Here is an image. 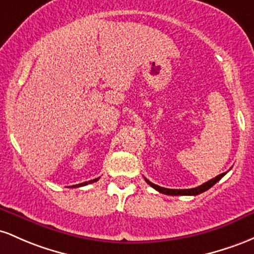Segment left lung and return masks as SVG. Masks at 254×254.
Returning <instances> with one entry per match:
<instances>
[{
    "label": "left lung",
    "instance_id": "left-lung-1",
    "mask_svg": "<svg viewBox=\"0 0 254 254\" xmlns=\"http://www.w3.org/2000/svg\"><path fill=\"white\" fill-rule=\"evenodd\" d=\"M224 175H226V173L219 174V175L216 176L215 179H211V180L205 182V184L200 185V186L195 187V189H190V190H169V189H164V187L157 186V185L152 184V182L147 180V179H145V178L144 179H145V181H146L151 187H153V189H155L156 190H158V192L163 193V194H168V195H196V194H200V193L205 192V190H207L209 189H211L213 185H215L217 181L221 180V179L223 178Z\"/></svg>",
    "mask_w": 254,
    "mask_h": 254
}]
</instances>
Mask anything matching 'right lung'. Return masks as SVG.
<instances>
[{"mask_svg":"<svg viewBox=\"0 0 254 254\" xmlns=\"http://www.w3.org/2000/svg\"><path fill=\"white\" fill-rule=\"evenodd\" d=\"M98 179H99V178H97V179H93V180H91V181H89V182H82V184H79V185H74V186H72V187H73V189H74V187H81V186H85V185H87V184H93V182L98 181Z\"/></svg>","mask_w":254,"mask_h":254,"instance_id":"1","label":"right lung"}]
</instances>
